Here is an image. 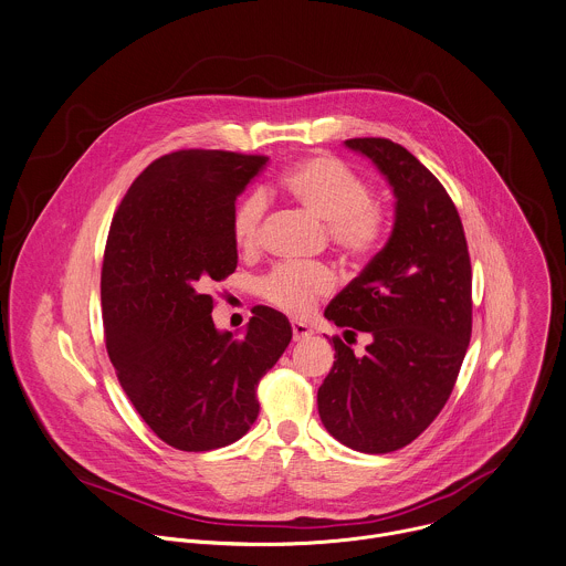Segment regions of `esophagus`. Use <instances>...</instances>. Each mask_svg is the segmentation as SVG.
I'll list each match as a JSON object with an SVG mask.
<instances>
[{"label": "esophagus", "instance_id": "1", "mask_svg": "<svg viewBox=\"0 0 566 566\" xmlns=\"http://www.w3.org/2000/svg\"><path fill=\"white\" fill-rule=\"evenodd\" d=\"M312 327H307L305 323H292V336H294V340L296 343H301V340H307V338H312Z\"/></svg>", "mask_w": 566, "mask_h": 566}]
</instances>
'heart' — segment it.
<instances>
[{
    "label": "heart",
    "mask_w": 566,
    "mask_h": 566,
    "mask_svg": "<svg viewBox=\"0 0 566 566\" xmlns=\"http://www.w3.org/2000/svg\"><path fill=\"white\" fill-rule=\"evenodd\" d=\"M279 190L310 214L327 223L329 241L349 259L374 254L386 232V212L371 199V189L349 167L332 156H312L292 165ZM265 197L243 195L232 210V239L241 250H254L261 239ZM336 276L325 265L287 263L274 268L261 281L268 303L292 316H307L316 301L332 294Z\"/></svg>",
    "instance_id": "obj_1"
}]
</instances>
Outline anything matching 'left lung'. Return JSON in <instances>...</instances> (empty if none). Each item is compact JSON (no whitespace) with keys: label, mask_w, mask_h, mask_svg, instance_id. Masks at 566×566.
Listing matches in <instances>:
<instances>
[{"label":"left lung","mask_w":566,"mask_h":566,"mask_svg":"<svg viewBox=\"0 0 566 566\" xmlns=\"http://www.w3.org/2000/svg\"><path fill=\"white\" fill-rule=\"evenodd\" d=\"M345 145L390 185L395 223L325 310L354 340L367 333L370 345L354 355L349 343L332 338L336 363L318 388V412L347 448L384 454L417 439L454 388L472 334V268L450 195L410 151L386 138Z\"/></svg>","instance_id":"1"}]
</instances>
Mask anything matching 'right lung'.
<instances>
[{
	"label": "right lung",
	"mask_w": 566,
	"mask_h": 566,
	"mask_svg": "<svg viewBox=\"0 0 566 566\" xmlns=\"http://www.w3.org/2000/svg\"><path fill=\"white\" fill-rule=\"evenodd\" d=\"M265 163L206 149L163 156L129 187L107 234L109 360L147 426L185 452L230 446L250 430L256 386L292 340L290 321L265 305L241 338L210 316V285L237 268L234 201Z\"/></svg>",
	"instance_id": "add662e5"
}]
</instances>
